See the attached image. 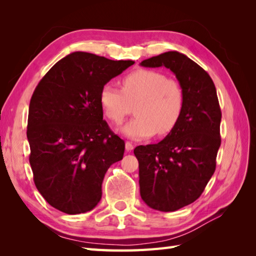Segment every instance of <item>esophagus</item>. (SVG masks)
<instances>
[{
  "label": "esophagus",
  "mask_w": 256,
  "mask_h": 256,
  "mask_svg": "<svg viewBox=\"0 0 256 256\" xmlns=\"http://www.w3.org/2000/svg\"><path fill=\"white\" fill-rule=\"evenodd\" d=\"M125 148H126L128 152H131L134 148V145L131 142H126V143H125Z\"/></svg>",
  "instance_id": "34e87169"
}]
</instances>
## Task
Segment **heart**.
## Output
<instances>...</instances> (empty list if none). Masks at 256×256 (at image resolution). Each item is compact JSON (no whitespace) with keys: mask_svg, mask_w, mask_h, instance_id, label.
<instances>
[{"mask_svg":"<svg viewBox=\"0 0 256 256\" xmlns=\"http://www.w3.org/2000/svg\"><path fill=\"white\" fill-rule=\"evenodd\" d=\"M100 104L113 123L121 124L136 102L132 118L121 128L132 140L170 133L182 116L184 94L180 84L157 70L138 69L122 79V90L106 84L100 91Z\"/></svg>","mask_w":256,"mask_h":256,"instance_id":"1","label":"heart"}]
</instances>
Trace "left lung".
I'll use <instances>...</instances> for the list:
<instances>
[{
	"mask_svg": "<svg viewBox=\"0 0 256 256\" xmlns=\"http://www.w3.org/2000/svg\"><path fill=\"white\" fill-rule=\"evenodd\" d=\"M140 66L166 67L184 90V110L176 126L160 143L134 150L144 202L158 211H176L200 197L216 170L221 144L216 90L210 76L179 52L145 59Z\"/></svg>",
	"mask_w": 256,
	"mask_h": 256,
	"instance_id": "obj_1",
	"label": "left lung"
}]
</instances>
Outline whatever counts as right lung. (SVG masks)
I'll use <instances>...</instances> for the list:
<instances>
[{
	"mask_svg": "<svg viewBox=\"0 0 256 256\" xmlns=\"http://www.w3.org/2000/svg\"><path fill=\"white\" fill-rule=\"evenodd\" d=\"M133 60L74 52L50 69L32 96L27 140L36 188L54 208L84 214L99 204L106 170L125 143L103 120L100 91Z\"/></svg>",
	"mask_w": 256,
	"mask_h": 256,
	"instance_id": "obj_1",
	"label": "right lung"
}]
</instances>
